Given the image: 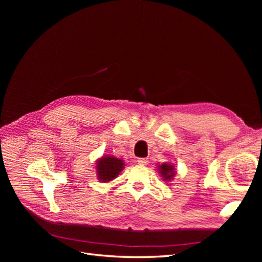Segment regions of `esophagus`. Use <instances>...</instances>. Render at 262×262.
I'll list each match as a JSON object with an SVG mask.
<instances>
[{
  "instance_id": "34e87169",
  "label": "esophagus",
  "mask_w": 262,
  "mask_h": 262,
  "mask_svg": "<svg viewBox=\"0 0 262 262\" xmlns=\"http://www.w3.org/2000/svg\"><path fill=\"white\" fill-rule=\"evenodd\" d=\"M138 164L142 165V166H145V165L148 164V160H147V158H139Z\"/></svg>"
}]
</instances>
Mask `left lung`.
Instances as JSON below:
<instances>
[{
	"label": "left lung",
	"instance_id": "1",
	"mask_svg": "<svg viewBox=\"0 0 262 262\" xmlns=\"http://www.w3.org/2000/svg\"><path fill=\"white\" fill-rule=\"evenodd\" d=\"M157 172L160 173L165 182H170L176 176L177 168L175 165L170 163H164L162 165H157Z\"/></svg>",
	"mask_w": 262,
	"mask_h": 262
}]
</instances>
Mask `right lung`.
Masks as SVG:
<instances>
[{
	"mask_svg": "<svg viewBox=\"0 0 262 262\" xmlns=\"http://www.w3.org/2000/svg\"><path fill=\"white\" fill-rule=\"evenodd\" d=\"M124 166V162L114 155H102L97 158L96 163H95L97 179L99 182L108 184L119 176V173L123 170Z\"/></svg>",
	"mask_w": 262,
	"mask_h": 262,
	"instance_id": "1",
	"label": "right lung"
}]
</instances>
